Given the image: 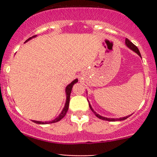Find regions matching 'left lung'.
Instances as JSON below:
<instances>
[{
	"mask_svg": "<svg viewBox=\"0 0 157 157\" xmlns=\"http://www.w3.org/2000/svg\"><path fill=\"white\" fill-rule=\"evenodd\" d=\"M125 44L130 49H131L132 51H134V52H136V53L137 54V55H139L140 57H141V55H140V51H139V49L137 48V47L135 45H134V44L132 43V42H131V41L129 40L128 39H125ZM89 105H90V108L91 109L92 111H93V113L95 114V115H96L97 118H100V119L102 120H105V121H122V120H124V119H127L128 117L130 116V115H128V116H126V117H124V118H105V117H102L101 116V115H99V114L96 113V112H95L94 110H93V108H92V106L90 105V104L89 103Z\"/></svg>",
	"mask_w": 157,
	"mask_h": 157,
	"instance_id": "8db88e82",
	"label": "left lung"
}]
</instances>
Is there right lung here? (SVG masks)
<instances>
[{"mask_svg": "<svg viewBox=\"0 0 157 157\" xmlns=\"http://www.w3.org/2000/svg\"><path fill=\"white\" fill-rule=\"evenodd\" d=\"M36 36H33V37H30L29 39H27V40L25 42H28V41L30 40L31 39H33V38L36 37ZM78 81V80L77 79H75L74 80H73L72 82H71L70 84H68L67 86V87L65 89V92H66V96H67V98H66V102H65V105H64V109H63L62 112H61V114H60L59 115H58V117H57L55 119H54L53 121H45V122H43V121H34V120H33V122L36 123V124H52V123H55V122H58V121H59L60 120L62 119L63 118H64V116H65L66 113H67V110H68V108H69V103H70V96H71V90H72V87L74 85V83H76Z\"/></svg>", "mask_w": 157, "mask_h": 157, "instance_id": "1", "label": "right lung"}]
</instances>
